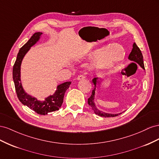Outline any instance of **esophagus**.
I'll use <instances>...</instances> for the list:
<instances>
[{
	"mask_svg": "<svg viewBox=\"0 0 159 159\" xmlns=\"http://www.w3.org/2000/svg\"><path fill=\"white\" fill-rule=\"evenodd\" d=\"M86 78V76L84 75H80L79 76H78V77H77V80H82V79H84Z\"/></svg>",
	"mask_w": 159,
	"mask_h": 159,
	"instance_id": "esophagus-1",
	"label": "esophagus"
}]
</instances>
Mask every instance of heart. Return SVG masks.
I'll return each mask as SVG.
<instances>
[{"label":"heart","mask_w":159,"mask_h":159,"mask_svg":"<svg viewBox=\"0 0 159 159\" xmlns=\"http://www.w3.org/2000/svg\"><path fill=\"white\" fill-rule=\"evenodd\" d=\"M125 52L120 45L111 44L106 48L96 49L89 54V58L92 60H98L97 66L99 68H109L115 63L124 58Z\"/></svg>","instance_id":"1"}]
</instances>
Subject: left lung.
Returning <instances> with one entry per match:
<instances>
[{
    "label": "left lung",
    "mask_w": 159,
    "mask_h": 159,
    "mask_svg": "<svg viewBox=\"0 0 159 159\" xmlns=\"http://www.w3.org/2000/svg\"><path fill=\"white\" fill-rule=\"evenodd\" d=\"M129 59L138 63V64L140 66H141L144 70H145L144 69V66L143 54L141 52V51H140V48L138 47L137 44H136L135 43L133 45L132 51L130 52V54L129 55ZM97 79H98V78H94L93 80V83L94 84L95 88L93 90L91 96H90L88 98V104L89 105V106L91 107V108H92L93 111H94L95 114L98 115V116H103V117H114V116H116L118 115L122 114V113H120V114L114 115V114H109V113H105V112H103L101 111H99L98 109H97L96 107H95L94 103V98L95 89H96V85H97Z\"/></svg>",
    "instance_id": "1"
}]
</instances>
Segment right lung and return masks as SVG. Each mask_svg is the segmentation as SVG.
<instances>
[{"label": "right lung", "mask_w": 159, "mask_h": 159, "mask_svg": "<svg viewBox=\"0 0 159 159\" xmlns=\"http://www.w3.org/2000/svg\"><path fill=\"white\" fill-rule=\"evenodd\" d=\"M42 33H35L25 44L19 50L17 54L16 60L13 66L12 78L14 80L15 87L18 98L24 105L28 107L30 109L33 110L39 115H45L48 112L58 111L61 108L63 102L65 93L69 88L71 82H66L59 84L57 87L55 93L47 97L45 101L41 102L30 95L27 94L24 90L20 82V65L26 53L29 51L30 48L37 43L40 39Z\"/></svg>", "instance_id": "right-lung-1"}]
</instances>
